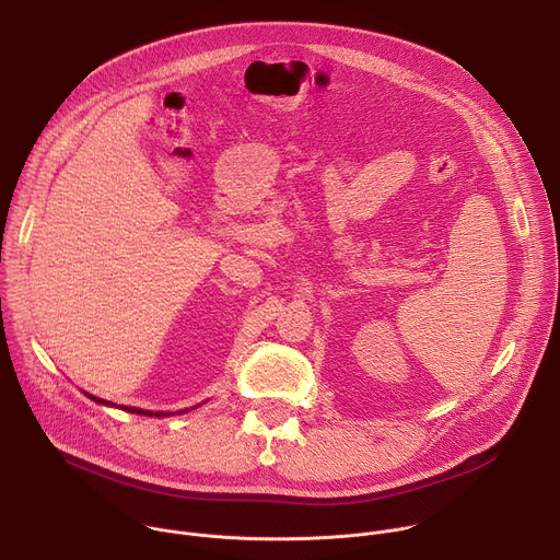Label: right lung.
Listing matches in <instances>:
<instances>
[{"label":"right lung","instance_id":"obj_1","mask_svg":"<svg viewBox=\"0 0 560 560\" xmlns=\"http://www.w3.org/2000/svg\"><path fill=\"white\" fill-rule=\"evenodd\" d=\"M91 396V394H89ZM93 401H97V404H104V406H110L108 401H104V398H97V396H91ZM121 410H128V412H135V415H145V417H162V412H148V410H137V408H128V406H121Z\"/></svg>","mask_w":560,"mask_h":560}]
</instances>
